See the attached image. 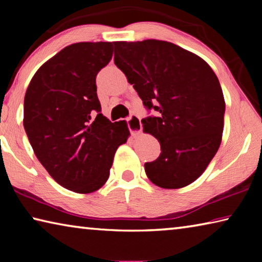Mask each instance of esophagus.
I'll return each instance as SVG.
<instances>
[{"instance_id": "34e87169", "label": "esophagus", "mask_w": 262, "mask_h": 262, "mask_svg": "<svg viewBox=\"0 0 262 262\" xmlns=\"http://www.w3.org/2000/svg\"><path fill=\"white\" fill-rule=\"evenodd\" d=\"M127 125L132 134H137L142 130V123H141V118L137 114H132L129 118L127 119Z\"/></svg>"}]
</instances>
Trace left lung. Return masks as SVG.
Here are the masks:
<instances>
[{
	"instance_id": "8db88e82",
	"label": "left lung",
	"mask_w": 262,
	"mask_h": 262,
	"mask_svg": "<svg viewBox=\"0 0 262 262\" xmlns=\"http://www.w3.org/2000/svg\"><path fill=\"white\" fill-rule=\"evenodd\" d=\"M114 48V63L145 108L157 112L141 121L162 150L144 164L148 178L167 189L192 184L221 144L225 103L219 78L200 56L172 42L118 41Z\"/></svg>"
}]
</instances>
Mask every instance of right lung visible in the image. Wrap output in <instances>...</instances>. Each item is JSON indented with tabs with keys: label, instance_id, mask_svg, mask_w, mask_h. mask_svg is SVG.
<instances>
[{
	"label": "right lung",
	"instance_id": "add662e5",
	"mask_svg": "<svg viewBox=\"0 0 262 262\" xmlns=\"http://www.w3.org/2000/svg\"><path fill=\"white\" fill-rule=\"evenodd\" d=\"M112 42H77L45 62L24 98V128L35 156L62 187L92 193L108 179L114 154L129 136L126 121L101 114L96 76Z\"/></svg>",
	"mask_w": 262,
	"mask_h": 262
}]
</instances>
